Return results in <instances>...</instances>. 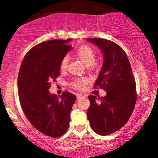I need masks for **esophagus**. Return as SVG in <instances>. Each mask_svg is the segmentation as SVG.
Masks as SVG:
<instances>
[{
	"instance_id": "esophagus-1",
	"label": "esophagus",
	"mask_w": 158,
	"mask_h": 158,
	"mask_svg": "<svg viewBox=\"0 0 158 158\" xmlns=\"http://www.w3.org/2000/svg\"><path fill=\"white\" fill-rule=\"evenodd\" d=\"M83 96L82 94H77V99H80L81 98H82Z\"/></svg>"
}]
</instances>
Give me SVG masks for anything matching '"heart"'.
Returning a JSON list of instances; mask_svg holds the SVG:
<instances>
[{"instance_id": "obj_1", "label": "heart", "mask_w": 158, "mask_h": 158, "mask_svg": "<svg viewBox=\"0 0 158 158\" xmlns=\"http://www.w3.org/2000/svg\"><path fill=\"white\" fill-rule=\"evenodd\" d=\"M75 55L77 57L83 62L86 66H89L93 62L95 61L96 58V53L95 51L91 47L87 45H82L77 48L75 51ZM68 63V59L67 57H64L62 59L60 64V68L62 71H64L67 69ZM88 79L87 77H81V78H77L73 81L72 83L73 87L77 89H83L85 85L88 83Z\"/></svg>"}]
</instances>
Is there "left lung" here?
Here are the masks:
<instances>
[{
  "mask_svg": "<svg viewBox=\"0 0 158 158\" xmlns=\"http://www.w3.org/2000/svg\"><path fill=\"white\" fill-rule=\"evenodd\" d=\"M103 55V63L95 83V88H103L106 96L90 95L87 111L93 130L108 135L120 129L128 122L137 101L136 83L130 62L122 47L110 40L89 38Z\"/></svg>",
  "mask_w": 158,
  "mask_h": 158,
  "instance_id": "obj_1",
  "label": "left lung"
}]
</instances>
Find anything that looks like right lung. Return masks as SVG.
Here are the masks:
<instances>
[{"label": "right lung", "instance_id": "1", "mask_svg": "<svg viewBox=\"0 0 158 158\" xmlns=\"http://www.w3.org/2000/svg\"><path fill=\"white\" fill-rule=\"evenodd\" d=\"M72 40L40 43L27 53L18 75L21 106L30 123L40 132L59 137L68 130L70 112L76 96L68 91L60 96L49 91L60 74V64L72 47Z\"/></svg>", "mask_w": 158, "mask_h": 158}]
</instances>
